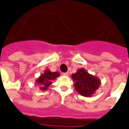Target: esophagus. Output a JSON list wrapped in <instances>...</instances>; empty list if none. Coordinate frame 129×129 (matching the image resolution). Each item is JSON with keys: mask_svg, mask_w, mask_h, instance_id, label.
I'll use <instances>...</instances> for the list:
<instances>
[{"mask_svg": "<svg viewBox=\"0 0 129 129\" xmlns=\"http://www.w3.org/2000/svg\"><path fill=\"white\" fill-rule=\"evenodd\" d=\"M62 75H63L64 76H68V75H69V74H68V72H65V73H63Z\"/></svg>", "mask_w": 129, "mask_h": 129, "instance_id": "esophagus-1", "label": "esophagus"}]
</instances>
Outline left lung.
Segmentation results:
<instances>
[{
	"instance_id": "8db88e82",
	"label": "left lung",
	"mask_w": 129,
	"mask_h": 129,
	"mask_svg": "<svg viewBox=\"0 0 129 129\" xmlns=\"http://www.w3.org/2000/svg\"><path fill=\"white\" fill-rule=\"evenodd\" d=\"M74 81V88L80 95L85 97L92 96L101 85V80L98 77L90 74L85 68H79L72 75Z\"/></svg>"
}]
</instances>
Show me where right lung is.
<instances>
[{"label":"right lung","instance_id":"add662e5","mask_svg":"<svg viewBox=\"0 0 129 129\" xmlns=\"http://www.w3.org/2000/svg\"><path fill=\"white\" fill-rule=\"evenodd\" d=\"M59 76L60 74L58 72H52L49 69H46L44 70V72L36 79L35 83L40 86L39 89L41 90H46L52 84V81Z\"/></svg>","mask_w":129,"mask_h":129}]
</instances>
